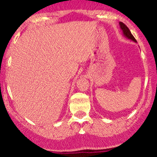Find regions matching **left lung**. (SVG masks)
Listing matches in <instances>:
<instances>
[{
	"label": "left lung",
	"instance_id": "1",
	"mask_svg": "<svg viewBox=\"0 0 157 157\" xmlns=\"http://www.w3.org/2000/svg\"><path fill=\"white\" fill-rule=\"evenodd\" d=\"M119 24H120V28H121V29L122 30L124 36H125V37H127L128 39H131V40H132V41H134V42H137V41H136V39H135V38H134V36H133V35L131 34V31H130L129 29H128V26H126L124 23H123L122 22H120Z\"/></svg>",
	"mask_w": 157,
	"mask_h": 157
}]
</instances>
